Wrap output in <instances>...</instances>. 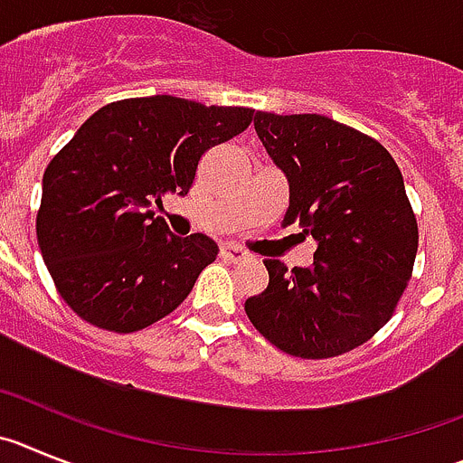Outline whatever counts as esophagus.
Here are the masks:
<instances>
[{"instance_id":"obj_1","label":"esophagus","mask_w":463,"mask_h":463,"mask_svg":"<svg viewBox=\"0 0 463 463\" xmlns=\"http://www.w3.org/2000/svg\"><path fill=\"white\" fill-rule=\"evenodd\" d=\"M222 258H226L231 262H241L247 260L249 253L241 247H237V244H226V247H222Z\"/></svg>"}]
</instances>
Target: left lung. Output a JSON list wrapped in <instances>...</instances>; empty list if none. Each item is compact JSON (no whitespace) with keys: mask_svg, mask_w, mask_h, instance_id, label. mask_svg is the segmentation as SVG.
I'll return each mask as SVG.
<instances>
[{"mask_svg":"<svg viewBox=\"0 0 463 463\" xmlns=\"http://www.w3.org/2000/svg\"><path fill=\"white\" fill-rule=\"evenodd\" d=\"M258 138L286 173L298 223L318 241L311 268L268 258V288L244 302L269 344L304 360L344 355L392 318L413 274L418 222L392 154L323 115L256 112Z\"/></svg>","mask_w":463,"mask_h":463,"instance_id":"obj_1","label":"left lung"}]
</instances>
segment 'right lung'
Returning <instances> with one entry per match:
<instances>
[{"instance_id":"1","label":"right lung","mask_w":463,"mask_h":463,"mask_svg":"<svg viewBox=\"0 0 463 463\" xmlns=\"http://www.w3.org/2000/svg\"><path fill=\"white\" fill-rule=\"evenodd\" d=\"M256 110L189 99H122L97 110L52 156L36 214L41 256L71 309L94 327L138 332L186 299L219 247L154 216L191 189L203 154L240 136Z\"/></svg>"}]
</instances>
